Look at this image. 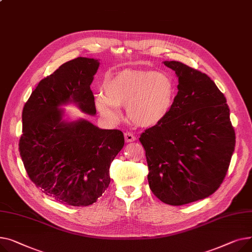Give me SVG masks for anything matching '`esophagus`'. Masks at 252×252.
<instances>
[{"label":"esophagus","mask_w":252,"mask_h":252,"mask_svg":"<svg viewBox=\"0 0 252 252\" xmlns=\"http://www.w3.org/2000/svg\"><path fill=\"white\" fill-rule=\"evenodd\" d=\"M124 137H125V141L126 142H132V141H135L136 137L132 134L130 132H125L124 133Z\"/></svg>","instance_id":"esophagus-1"}]
</instances>
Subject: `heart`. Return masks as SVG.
Here are the masks:
<instances>
[{"label":"heart","mask_w":252,"mask_h":252,"mask_svg":"<svg viewBox=\"0 0 252 252\" xmlns=\"http://www.w3.org/2000/svg\"><path fill=\"white\" fill-rule=\"evenodd\" d=\"M102 94L94 98L96 110L108 120L120 119L119 106L126 105L128 120L136 126L158 125L170 114L176 95L173 79L166 73L124 69L108 75Z\"/></svg>","instance_id":"1"}]
</instances>
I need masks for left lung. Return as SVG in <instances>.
Masks as SVG:
<instances>
[{
  "instance_id": "1",
  "label": "left lung",
  "mask_w": 252,
  "mask_h": 252,
  "mask_svg": "<svg viewBox=\"0 0 252 252\" xmlns=\"http://www.w3.org/2000/svg\"><path fill=\"white\" fill-rule=\"evenodd\" d=\"M178 77L166 119L139 137L150 188L162 202L183 205L209 197L223 183L235 149L226 97L206 74L165 61Z\"/></svg>"
}]
</instances>
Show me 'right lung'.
<instances>
[{
    "mask_svg": "<svg viewBox=\"0 0 252 252\" xmlns=\"http://www.w3.org/2000/svg\"><path fill=\"white\" fill-rule=\"evenodd\" d=\"M98 60L76 58L39 81L22 111L19 153L31 180L63 204L87 206L109 187L110 166L123 149V132L90 121L63 119L59 108L73 102L95 115L91 84Z\"/></svg>",
    "mask_w": 252,
    "mask_h": 252,
    "instance_id": "right-lung-1",
    "label": "right lung"
}]
</instances>
